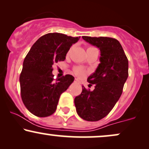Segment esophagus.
I'll return each mask as SVG.
<instances>
[{
    "label": "esophagus",
    "instance_id": "esophagus-1",
    "mask_svg": "<svg viewBox=\"0 0 149 149\" xmlns=\"http://www.w3.org/2000/svg\"><path fill=\"white\" fill-rule=\"evenodd\" d=\"M75 82H77V83H79V80L77 79V78H75Z\"/></svg>",
    "mask_w": 149,
    "mask_h": 149
}]
</instances>
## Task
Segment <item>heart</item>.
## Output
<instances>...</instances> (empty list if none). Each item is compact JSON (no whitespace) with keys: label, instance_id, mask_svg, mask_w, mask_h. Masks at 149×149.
<instances>
[{"label":"heart","instance_id":"b5f03b06","mask_svg":"<svg viewBox=\"0 0 149 149\" xmlns=\"http://www.w3.org/2000/svg\"><path fill=\"white\" fill-rule=\"evenodd\" d=\"M95 49H97L95 47H92V46H89V47L87 48V51H92L95 50ZM73 72L75 73V74L77 75L78 76L82 77L85 75V71L82 69L81 67H79V66H76V67L73 68Z\"/></svg>","mask_w":149,"mask_h":149}]
</instances>
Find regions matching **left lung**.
<instances>
[{"label":"left lung","instance_id":"left-lung-1","mask_svg":"<svg viewBox=\"0 0 149 149\" xmlns=\"http://www.w3.org/2000/svg\"><path fill=\"white\" fill-rule=\"evenodd\" d=\"M100 49V64L95 72L88 78L90 91L84 86L74 100L76 111L81 118L98 121L110 113L123 92L128 77V59L118 40L109 37H82Z\"/></svg>","mask_w":149,"mask_h":149}]
</instances>
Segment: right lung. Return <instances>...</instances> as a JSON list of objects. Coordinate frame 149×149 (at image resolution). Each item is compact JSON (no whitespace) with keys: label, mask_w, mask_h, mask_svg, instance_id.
<instances>
[{"label":"right lung","mask_w":149,"mask_h":149,"mask_svg":"<svg viewBox=\"0 0 149 149\" xmlns=\"http://www.w3.org/2000/svg\"><path fill=\"white\" fill-rule=\"evenodd\" d=\"M79 37L49 33L33 44L26 56L19 76L22 102L38 117H47L55 112L59 97L74 80L67 74L54 79L52 65L64 61L71 46Z\"/></svg>","instance_id":"obj_1"}]
</instances>
